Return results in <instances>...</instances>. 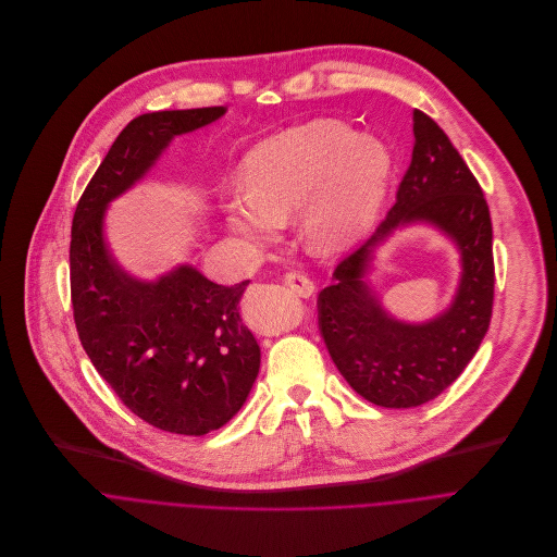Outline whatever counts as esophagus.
Instances as JSON below:
<instances>
[{
    "label": "esophagus",
    "mask_w": 557,
    "mask_h": 557,
    "mask_svg": "<svg viewBox=\"0 0 557 557\" xmlns=\"http://www.w3.org/2000/svg\"><path fill=\"white\" fill-rule=\"evenodd\" d=\"M285 285L287 287H292L298 296H302V298H309L311 294H313V283H311V278L307 276V274H302V272H298V270H289V272H285Z\"/></svg>",
    "instance_id": "esophagus-1"
}]
</instances>
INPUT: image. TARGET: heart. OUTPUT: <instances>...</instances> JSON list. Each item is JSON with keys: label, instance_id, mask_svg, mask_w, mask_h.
Here are the masks:
<instances>
[{"label": "heart", "instance_id": "obj_1", "mask_svg": "<svg viewBox=\"0 0 557 557\" xmlns=\"http://www.w3.org/2000/svg\"><path fill=\"white\" fill-rule=\"evenodd\" d=\"M391 173L380 140L320 119L259 143L244 160V190L224 201V214L237 235L268 244L300 212L307 246L336 255L373 226Z\"/></svg>", "mask_w": 557, "mask_h": 557}]
</instances>
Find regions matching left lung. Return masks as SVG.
Listing matches in <instances>:
<instances>
[{"label":"left lung","instance_id":"8db88e82","mask_svg":"<svg viewBox=\"0 0 557 557\" xmlns=\"http://www.w3.org/2000/svg\"><path fill=\"white\" fill-rule=\"evenodd\" d=\"M412 123V158L395 206L318 294V329L333 364L358 395L384 408H414L446 391L479 351L494 305L492 219L481 184L428 114L414 109ZM412 220L453 236L465 263L454 307L423 325L391 319L361 281L370 248Z\"/></svg>","mask_w":557,"mask_h":557}]
</instances>
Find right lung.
<instances>
[{"label":"right lung","instance_id":"right-lung-1","mask_svg":"<svg viewBox=\"0 0 557 557\" xmlns=\"http://www.w3.org/2000/svg\"><path fill=\"white\" fill-rule=\"evenodd\" d=\"M224 114L226 107H199L134 119L72 219L70 294L85 354L134 414L188 436L228 423L259 375L261 349L239 315L250 281L216 285L190 265L158 283L136 281L107 252L102 212L151 169L173 136Z\"/></svg>","mask_w":557,"mask_h":557}]
</instances>
